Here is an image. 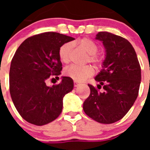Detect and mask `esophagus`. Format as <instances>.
Listing matches in <instances>:
<instances>
[{
    "mask_svg": "<svg viewBox=\"0 0 150 150\" xmlns=\"http://www.w3.org/2000/svg\"><path fill=\"white\" fill-rule=\"evenodd\" d=\"M79 85V83H77V82H76V81H74V87H77Z\"/></svg>",
    "mask_w": 150,
    "mask_h": 150,
    "instance_id": "obj_1",
    "label": "esophagus"
}]
</instances>
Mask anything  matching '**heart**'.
<instances>
[{
	"instance_id": "heart-1",
	"label": "heart",
	"mask_w": 150,
	"mask_h": 150,
	"mask_svg": "<svg viewBox=\"0 0 150 150\" xmlns=\"http://www.w3.org/2000/svg\"><path fill=\"white\" fill-rule=\"evenodd\" d=\"M77 44L82 50H84L88 55H89L88 60L90 62L94 63H98L100 62V58L96 55L98 47L95 42L88 38H84L79 41ZM71 49H72V44L70 43H66L61 46L59 51V56L61 62L65 64L70 62ZM64 74L66 76L71 78L75 81L82 82L94 74V69L89 65H71L64 70Z\"/></svg>"
}]
</instances>
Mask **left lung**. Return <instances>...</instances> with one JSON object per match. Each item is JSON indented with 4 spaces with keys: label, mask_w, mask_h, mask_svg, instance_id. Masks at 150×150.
I'll return each instance as SVG.
<instances>
[{
    "label": "left lung",
    "mask_w": 150,
    "mask_h": 150,
    "mask_svg": "<svg viewBox=\"0 0 150 150\" xmlns=\"http://www.w3.org/2000/svg\"><path fill=\"white\" fill-rule=\"evenodd\" d=\"M95 39L101 41L105 59L101 71L95 77L98 91L91 85L90 95L83 103L87 116L98 122L111 124L122 119L138 95L141 70L134 49L126 39L106 31Z\"/></svg>",
    "instance_id": "obj_1"
}]
</instances>
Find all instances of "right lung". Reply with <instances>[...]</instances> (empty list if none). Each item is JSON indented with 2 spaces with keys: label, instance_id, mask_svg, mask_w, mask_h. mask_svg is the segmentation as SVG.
Segmentation results:
<instances>
[{
  "label": "right lung",
  "instance_id": "add662e5",
  "mask_svg": "<svg viewBox=\"0 0 150 150\" xmlns=\"http://www.w3.org/2000/svg\"><path fill=\"white\" fill-rule=\"evenodd\" d=\"M74 38L46 32L28 38L18 46L10 69V92L17 111L24 120L43 125L59 117L63 98L74 88V81L62 76L59 84L48 86L52 76L61 74V46ZM59 79V77H58Z\"/></svg>",
  "mask_w": 150,
  "mask_h": 150
}]
</instances>
